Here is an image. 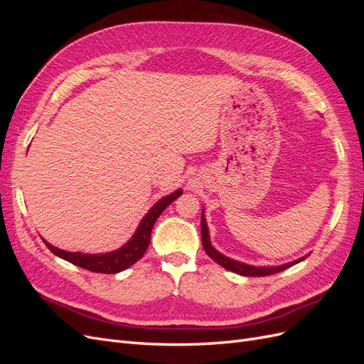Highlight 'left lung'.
Returning <instances> with one entry per match:
<instances>
[{
  "mask_svg": "<svg viewBox=\"0 0 364 364\" xmlns=\"http://www.w3.org/2000/svg\"><path fill=\"white\" fill-rule=\"evenodd\" d=\"M200 232H202V245L205 252L208 253L209 258H213L217 264L220 266L225 267L229 272H234L241 274V277H269V274H274V273H279L285 269H289L294 264L304 261L306 257H302L296 261L287 262V264H282V266H274V267H257V266H249V264L245 262H240L235 259H230L225 255H222L218 250H215L211 245V241H209V232H208V226H206V220H205V214L202 211V222H200Z\"/></svg>",
  "mask_w": 364,
  "mask_h": 364,
  "instance_id": "obj_1",
  "label": "left lung"
}]
</instances>
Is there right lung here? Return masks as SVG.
<instances>
[{
	"label": "right lung",
	"instance_id": "1",
	"mask_svg": "<svg viewBox=\"0 0 364 364\" xmlns=\"http://www.w3.org/2000/svg\"><path fill=\"white\" fill-rule=\"evenodd\" d=\"M181 196H182V190H178L168 196L162 197V199L156 202V205L146 214V217L141 220V223L134 237H132L127 243L118 250L109 252V253H98V255H90V253L67 252V250L58 249L51 246L50 243H47L46 240H43V243H46V246L54 253V255H58L59 258L74 264V266H79L90 272L106 273V274L123 272L127 267H130L132 264H135L139 258H142L150 243L153 225H155L158 217L164 213V209Z\"/></svg>",
	"mask_w": 364,
	"mask_h": 364
}]
</instances>
